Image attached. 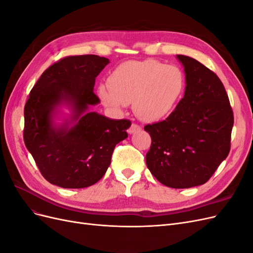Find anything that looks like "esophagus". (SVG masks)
Here are the masks:
<instances>
[{
    "label": "esophagus",
    "instance_id": "esophagus-1",
    "mask_svg": "<svg viewBox=\"0 0 253 253\" xmlns=\"http://www.w3.org/2000/svg\"><path fill=\"white\" fill-rule=\"evenodd\" d=\"M140 129H141L140 126L136 125V124H133L131 126H129V128L127 129V133H128V134H134V133H136V132L140 131Z\"/></svg>",
    "mask_w": 253,
    "mask_h": 253
}]
</instances>
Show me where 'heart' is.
<instances>
[{"label":"heart","instance_id":"obj_1","mask_svg":"<svg viewBox=\"0 0 253 253\" xmlns=\"http://www.w3.org/2000/svg\"><path fill=\"white\" fill-rule=\"evenodd\" d=\"M101 84L98 96L104 106L121 110L132 102L135 114L144 121L166 118L181 100L186 77L181 68L156 60L127 61L115 68Z\"/></svg>","mask_w":253,"mask_h":253}]
</instances>
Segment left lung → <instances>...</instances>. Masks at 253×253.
<instances>
[{
  "instance_id": "8db88e82",
  "label": "left lung",
  "mask_w": 253,
  "mask_h": 253,
  "mask_svg": "<svg viewBox=\"0 0 253 253\" xmlns=\"http://www.w3.org/2000/svg\"><path fill=\"white\" fill-rule=\"evenodd\" d=\"M186 75L183 98L166 120L148 125V169L163 185H204L230 151L233 112L223 83L197 60L176 55Z\"/></svg>"
}]
</instances>
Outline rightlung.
I'll use <instances>...</instances> for the list:
<instances>
[{
  "mask_svg": "<svg viewBox=\"0 0 253 253\" xmlns=\"http://www.w3.org/2000/svg\"><path fill=\"white\" fill-rule=\"evenodd\" d=\"M110 63L96 55L61 59L30 90L24 108V141L44 178L66 189L100 180L111 165L115 145L127 137L131 121L111 119L91 105L96 77ZM70 114L63 116L62 109ZM60 119L62 123H57Z\"/></svg>",
  "mask_w": 253,
  "mask_h": 253,
  "instance_id": "obj_1",
  "label": "right lung"
}]
</instances>
